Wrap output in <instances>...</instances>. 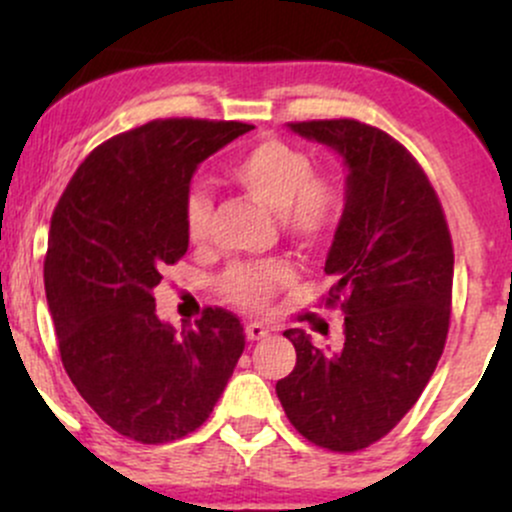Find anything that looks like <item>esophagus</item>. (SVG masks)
Segmentation results:
<instances>
[{
    "label": "esophagus",
    "instance_id": "obj_1",
    "mask_svg": "<svg viewBox=\"0 0 512 512\" xmlns=\"http://www.w3.org/2000/svg\"><path fill=\"white\" fill-rule=\"evenodd\" d=\"M269 334L267 327L262 325V322H250V325H245V337L250 339V342H260Z\"/></svg>",
    "mask_w": 512,
    "mask_h": 512
}]
</instances>
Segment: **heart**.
<instances>
[{
  "instance_id": "1",
  "label": "heart",
  "mask_w": 512,
  "mask_h": 512,
  "mask_svg": "<svg viewBox=\"0 0 512 512\" xmlns=\"http://www.w3.org/2000/svg\"><path fill=\"white\" fill-rule=\"evenodd\" d=\"M231 180L252 202L279 216L284 231L301 243H320L342 216V192L332 180L315 175L305 151L267 139L252 146L228 170ZM211 219L207 192L192 190L185 202V226L192 243H204ZM293 269L286 262L233 264L221 279V293L231 303L260 310L276 289L291 284Z\"/></svg>"
}]
</instances>
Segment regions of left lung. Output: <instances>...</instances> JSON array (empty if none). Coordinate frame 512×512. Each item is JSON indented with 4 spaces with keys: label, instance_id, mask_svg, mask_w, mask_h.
<instances>
[{
    "label": "left lung",
    "instance_id": "obj_1",
    "mask_svg": "<svg viewBox=\"0 0 512 512\" xmlns=\"http://www.w3.org/2000/svg\"><path fill=\"white\" fill-rule=\"evenodd\" d=\"M346 168L344 209L327 252L344 298L342 349L286 330L296 368L276 397L298 433L337 452L368 448L421 397L443 354L452 301V240L436 190L414 156L358 120L289 122Z\"/></svg>",
    "mask_w": 512,
    "mask_h": 512
}]
</instances>
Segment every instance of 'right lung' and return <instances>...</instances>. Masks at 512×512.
<instances>
[{"label": "right lung", "instance_id": "obj_1", "mask_svg": "<svg viewBox=\"0 0 512 512\" xmlns=\"http://www.w3.org/2000/svg\"><path fill=\"white\" fill-rule=\"evenodd\" d=\"M255 129L154 120L91 151L52 214L45 293L64 370L122 436L168 443L209 419L245 349L236 315L207 308L178 334L156 315L161 272L187 252L197 166Z\"/></svg>", "mask_w": 512, "mask_h": 512}]
</instances>
